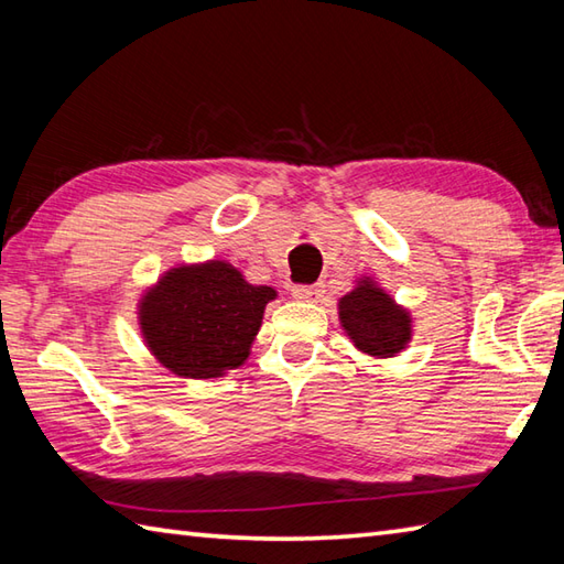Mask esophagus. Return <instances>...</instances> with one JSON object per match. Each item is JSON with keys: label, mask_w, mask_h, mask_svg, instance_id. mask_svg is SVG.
Returning <instances> with one entry per match:
<instances>
[{"label": "esophagus", "mask_w": 564, "mask_h": 564, "mask_svg": "<svg viewBox=\"0 0 564 564\" xmlns=\"http://www.w3.org/2000/svg\"><path fill=\"white\" fill-rule=\"evenodd\" d=\"M322 295H325V289L322 285H295L293 297L301 303H319Z\"/></svg>", "instance_id": "esophagus-1"}]
</instances>
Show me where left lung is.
Masks as SVG:
<instances>
[{"instance_id": "8db88e82", "label": "left lung", "mask_w": 564, "mask_h": 564, "mask_svg": "<svg viewBox=\"0 0 564 564\" xmlns=\"http://www.w3.org/2000/svg\"><path fill=\"white\" fill-rule=\"evenodd\" d=\"M337 307L346 337L366 356L392 358L412 341L410 310L394 303L370 275H361Z\"/></svg>"}]
</instances>
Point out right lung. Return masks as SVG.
<instances>
[{
    "label": "right lung",
    "instance_id": "1",
    "mask_svg": "<svg viewBox=\"0 0 564 564\" xmlns=\"http://www.w3.org/2000/svg\"><path fill=\"white\" fill-rule=\"evenodd\" d=\"M271 301L275 289L249 283L230 261L176 263L142 293L138 325L162 368L178 378H220L249 358Z\"/></svg>",
    "mask_w": 564,
    "mask_h": 564
}]
</instances>
